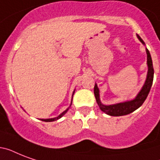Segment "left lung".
Here are the masks:
<instances>
[{
	"instance_id": "obj_1",
	"label": "left lung",
	"mask_w": 160,
	"mask_h": 160,
	"mask_svg": "<svg viewBox=\"0 0 160 160\" xmlns=\"http://www.w3.org/2000/svg\"><path fill=\"white\" fill-rule=\"evenodd\" d=\"M138 38L142 43L144 44L139 36H138ZM147 53V64H148V74H147V79L146 81L144 83V86L140 90V92L138 94L136 98L133 100L130 101H127V102L119 103L116 105H104L100 103V95H99V89L97 87V85L95 84V88H94V94H95V99L97 101V104L100 106V109L102 110L104 113L111 115V116H121V115H126L129 114L134 110H136L138 108L143 105L144 100H146L147 96L149 95L150 89H151L152 84H153V80H154V67H153V63H152L151 55L148 49H146Z\"/></svg>"
}]
</instances>
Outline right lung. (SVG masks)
Instances as JSON below:
<instances>
[{"label":"right lung","mask_w":160,"mask_h":160,"mask_svg":"<svg viewBox=\"0 0 160 160\" xmlns=\"http://www.w3.org/2000/svg\"><path fill=\"white\" fill-rule=\"evenodd\" d=\"M67 110H68V109H66V110H65V111H64L62 113V114H60V115H59V116L58 117H56V118H53V119H41V120H42V121H46V122H51V121H55V120H56V119H60V118H61V117L63 116V115H64V114H65V113H66V112H67Z\"/></svg>","instance_id":"obj_1"}]
</instances>
